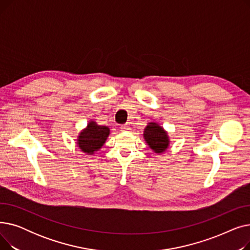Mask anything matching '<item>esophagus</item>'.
Listing matches in <instances>:
<instances>
[{
  "label": "esophagus",
  "mask_w": 250,
  "mask_h": 250,
  "mask_svg": "<svg viewBox=\"0 0 250 250\" xmlns=\"http://www.w3.org/2000/svg\"><path fill=\"white\" fill-rule=\"evenodd\" d=\"M121 130L122 132H128V130H130V127L127 125H124L121 126Z\"/></svg>",
  "instance_id": "esophagus-1"
}]
</instances>
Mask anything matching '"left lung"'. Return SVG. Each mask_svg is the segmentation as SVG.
<instances>
[{
    "label": "left lung",
    "mask_w": 250,
    "mask_h": 250,
    "mask_svg": "<svg viewBox=\"0 0 250 250\" xmlns=\"http://www.w3.org/2000/svg\"><path fill=\"white\" fill-rule=\"evenodd\" d=\"M144 139L149 148L156 154H163L170 146L168 132L158 123H149L144 129Z\"/></svg>",
    "instance_id": "8db88e82"
}]
</instances>
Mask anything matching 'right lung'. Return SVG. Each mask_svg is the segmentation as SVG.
Segmentation results:
<instances>
[{"mask_svg":"<svg viewBox=\"0 0 250 250\" xmlns=\"http://www.w3.org/2000/svg\"><path fill=\"white\" fill-rule=\"evenodd\" d=\"M110 134L108 126L100 125L94 120H91L85 128L77 137V146L86 155H94L106 142Z\"/></svg>","mask_w":250,"mask_h":250,"instance_id":"obj_1","label":"right lung"}]
</instances>
